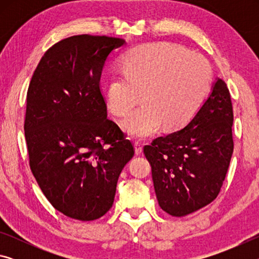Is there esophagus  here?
<instances>
[{"label": "esophagus", "instance_id": "1", "mask_svg": "<svg viewBox=\"0 0 259 259\" xmlns=\"http://www.w3.org/2000/svg\"><path fill=\"white\" fill-rule=\"evenodd\" d=\"M143 152V146H142V143L139 142H135V153L137 155H139L140 153Z\"/></svg>", "mask_w": 259, "mask_h": 259}]
</instances>
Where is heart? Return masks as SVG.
I'll list each match as a JSON object with an SVG mask.
<instances>
[{
    "label": "heart",
    "mask_w": 259,
    "mask_h": 259,
    "mask_svg": "<svg viewBox=\"0 0 259 259\" xmlns=\"http://www.w3.org/2000/svg\"><path fill=\"white\" fill-rule=\"evenodd\" d=\"M212 69L198 52L175 43H148L134 48L123 58V69L107 82V106L122 120L125 133L148 137L164 123L177 129L186 123L211 90Z\"/></svg>",
    "instance_id": "heart-1"
}]
</instances>
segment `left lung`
Wrapping results in <instances>:
<instances>
[{"label": "left lung", "instance_id": "8db88e82", "mask_svg": "<svg viewBox=\"0 0 259 259\" xmlns=\"http://www.w3.org/2000/svg\"><path fill=\"white\" fill-rule=\"evenodd\" d=\"M232 125L229 88L217 78L208 98L185 126L144 147L162 210L183 217L217 198L233 154Z\"/></svg>", "mask_w": 259, "mask_h": 259}]
</instances>
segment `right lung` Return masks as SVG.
Returning <instances> with one entry per match:
<instances>
[{"instance_id":"right-lung-1","label":"right lung","mask_w":259,"mask_h":259,"mask_svg":"<svg viewBox=\"0 0 259 259\" xmlns=\"http://www.w3.org/2000/svg\"><path fill=\"white\" fill-rule=\"evenodd\" d=\"M123 38L74 35L48 49L30 80L25 115L29 166L65 216L95 221L112 208L116 184L135 154L107 119L100 76Z\"/></svg>"}]
</instances>
